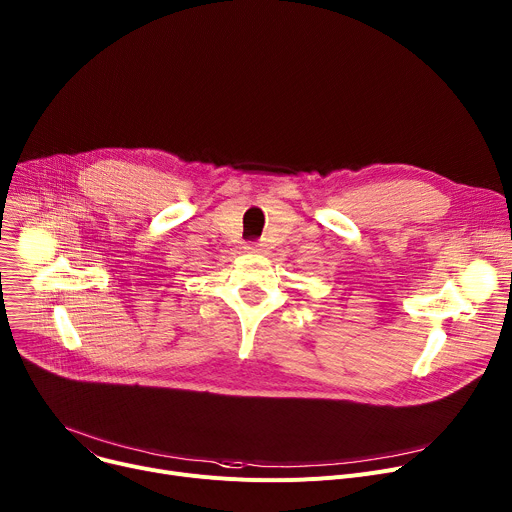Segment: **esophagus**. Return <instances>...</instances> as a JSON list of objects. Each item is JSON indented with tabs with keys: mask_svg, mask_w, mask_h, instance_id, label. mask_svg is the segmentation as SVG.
I'll return each instance as SVG.
<instances>
[{
	"mask_svg": "<svg viewBox=\"0 0 512 512\" xmlns=\"http://www.w3.org/2000/svg\"><path fill=\"white\" fill-rule=\"evenodd\" d=\"M245 251H259V249H257V243H249V245H245Z\"/></svg>",
	"mask_w": 512,
	"mask_h": 512,
	"instance_id": "34e87169",
	"label": "esophagus"
}]
</instances>
